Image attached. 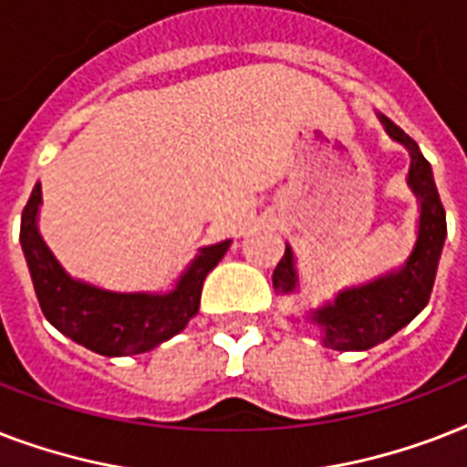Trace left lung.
Wrapping results in <instances>:
<instances>
[{
  "mask_svg": "<svg viewBox=\"0 0 467 467\" xmlns=\"http://www.w3.org/2000/svg\"><path fill=\"white\" fill-rule=\"evenodd\" d=\"M380 120L390 138L402 142L412 155L407 182L421 203L420 234L402 269L361 288L341 291L334 303L312 312V322H317L325 332V347L337 351H366L376 347L410 325L427 307L446 240V211L436 191L431 164L402 128L385 116H380ZM296 285L298 276L293 266V254L285 247V254L274 269V288L278 293H293Z\"/></svg>",
  "mask_w": 467,
  "mask_h": 467,
  "instance_id": "1",
  "label": "left lung"
}]
</instances>
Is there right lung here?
<instances>
[{
    "mask_svg": "<svg viewBox=\"0 0 467 467\" xmlns=\"http://www.w3.org/2000/svg\"><path fill=\"white\" fill-rule=\"evenodd\" d=\"M40 183L21 213V249L31 271L40 310L55 329L101 356L145 354L171 339L186 327L201 306V291L208 271L225 256L230 240L203 247L179 285L167 296L148 293H109L79 284L62 271L36 227Z\"/></svg>",
    "mask_w": 467,
    "mask_h": 467,
    "instance_id": "add662e5",
    "label": "right lung"
}]
</instances>
